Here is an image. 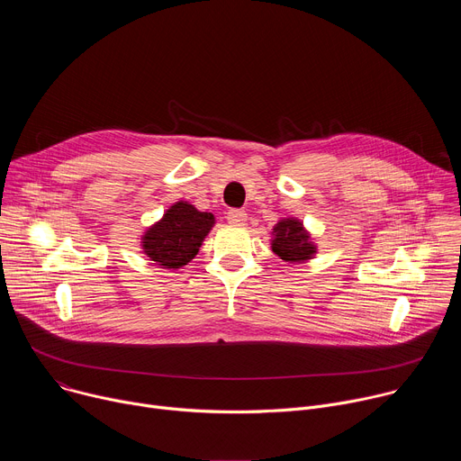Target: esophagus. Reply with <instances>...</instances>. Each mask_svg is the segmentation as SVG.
I'll return each instance as SVG.
<instances>
[{
  "label": "esophagus",
  "mask_w": 461,
  "mask_h": 461,
  "mask_svg": "<svg viewBox=\"0 0 461 461\" xmlns=\"http://www.w3.org/2000/svg\"><path fill=\"white\" fill-rule=\"evenodd\" d=\"M246 212L244 210H239V208H233V210H230L228 212V215H226V219H228V222L230 224H235V226H240V224H244L246 222Z\"/></svg>",
  "instance_id": "obj_1"
}]
</instances>
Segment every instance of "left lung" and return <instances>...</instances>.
Returning a JSON list of instances; mask_svg holds the SVG:
<instances>
[{"instance_id": "1", "label": "left lung", "mask_w": 461, "mask_h": 461, "mask_svg": "<svg viewBox=\"0 0 461 461\" xmlns=\"http://www.w3.org/2000/svg\"><path fill=\"white\" fill-rule=\"evenodd\" d=\"M274 233H276V239H274L272 249L288 262H301L310 258L315 253L313 244L310 242L301 222L297 221H292V219L281 221L274 228Z\"/></svg>"}]
</instances>
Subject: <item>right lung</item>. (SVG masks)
I'll return each instance as SVG.
<instances>
[{
	"label": "right lung",
	"mask_w": 461,
	"mask_h": 461,
	"mask_svg": "<svg viewBox=\"0 0 461 461\" xmlns=\"http://www.w3.org/2000/svg\"><path fill=\"white\" fill-rule=\"evenodd\" d=\"M215 219L212 213L194 210L187 203H176L164 219L144 235V251L160 267L180 268L199 251Z\"/></svg>",
	"instance_id": "obj_1"
}]
</instances>
